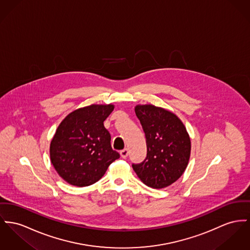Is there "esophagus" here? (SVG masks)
Listing matches in <instances>:
<instances>
[{
    "label": "esophagus",
    "instance_id": "esophagus-1",
    "mask_svg": "<svg viewBox=\"0 0 250 250\" xmlns=\"http://www.w3.org/2000/svg\"><path fill=\"white\" fill-rule=\"evenodd\" d=\"M129 154V150L128 149H124V150H120V155L122 158H126Z\"/></svg>",
    "mask_w": 250,
    "mask_h": 250
}]
</instances>
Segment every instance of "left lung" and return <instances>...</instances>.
<instances>
[{"label":"left lung","instance_id":"obj_1","mask_svg":"<svg viewBox=\"0 0 250 250\" xmlns=\"http://www.w3.org/2000/svg\"><path fill=\"white\" fill-rule=\"evenodd\" d=\"M146 136L147 156L133 164L139 179L153 188H163L182 175L190 156V139L182 121L154 105L135 106Z\"/></svg>","mask_w":250,"mask_h":250}]
</instances>
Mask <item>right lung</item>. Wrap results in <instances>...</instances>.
I'll list each match as a JSON object with an SVG mask.
<instances>
[{"label":"right lung","instance_id":"right-lung-1","mask_svg":"<svg viewBox=\"0 0 250 250\" xmlns=\"http://www.w3.org/2000/svg\"><path fill=\"white\" fill-rule=\"evenodd\" d=\"M114 105H90L70 113L51 141V162L67 183L86 187L96 183L119 158L103 122Z\"/></svg>","mask_w":250,"mask_h":250}]
</instances>
